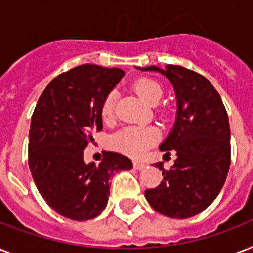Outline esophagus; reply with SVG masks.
<instances>
[{
  "label": "esophagus",
  "instance_id": "34e87169",
  "mask_svg": "<svg viewBox=\"0 0 253 253\" xmlns=\"http://www.w3.org/2000/svg\"><path fill=\"white\" fill-rule=\"evenodd\" d=\"M134 168L136 169V170H142V169L146 168V164L140 162H134Z\"/></svg>",
  "mask_w": 253,
  "mask_h": 253
}]
</instances>
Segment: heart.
I'll use <instances>...</instances> for the list:
<instances>
[{
	"label": "heart",
	"mask_w": 253,
	"mask_h": 253,
	"mask_svg": "<svg viewBox=\"0 0 253 253\" xmlns=\"http://www.w3.org/2000/svg\"><path fill=\"white\" fill-rule=\"evenodd\" d=\"M135 93L144 101V102L155 105L162 98L163 86L158 81L150 77H140L132 84ZM115 91H110L103 98L101 105V115L103 121H110L114 117L115 110ZM159 138L158 131L154 127L146 126H127L119 130L110 139V144L114 150L131 158H140Z\"/></svg>",
	"instance_id": "obj_1"
}]
</instances>
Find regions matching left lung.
Segmentation results:
<instances>
[{"label":"left lung","instance_id":"left-lung-1","mask_svg":"<svg viewBox=\"0 0 253 253\" xmlns=\"http://www.w3.org/2000/svg\"><path fill=\"white\" fill-rule=\"evenodd\" d=\"M142 71L160 72L173 85L177 98L176 122L160 144V151H176L169 170L156 163L163 181L144 192L148 204L163 215L176 219L204 211L219 194L227 177L231 147L230 125L219 93L200 73L180 65H156Z\"/></svg>","mask_w":253,"mask_h":253}]
</instances>
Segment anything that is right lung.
<instances>
[{
	"label": "right lung",
	"instance_id": "1",
	"mask_svg": "<svg viewBox=\"0 0 253 253\" xmlns=\"http://www.w3.org/2000/svg\"><path fill=\"white\" fill-rule=\"evenodd\" d=\"M123 75L119 68L79 65L55 77L38 99L29 134L30 170L45 202L65 218L98 216L111 177L132 168L130 159L117 152H105L98 166L84 162V150L103 127V98Z\"/></svg>",
	"mask_w": 253,
	"mask_h": 253
}]
</instances>
